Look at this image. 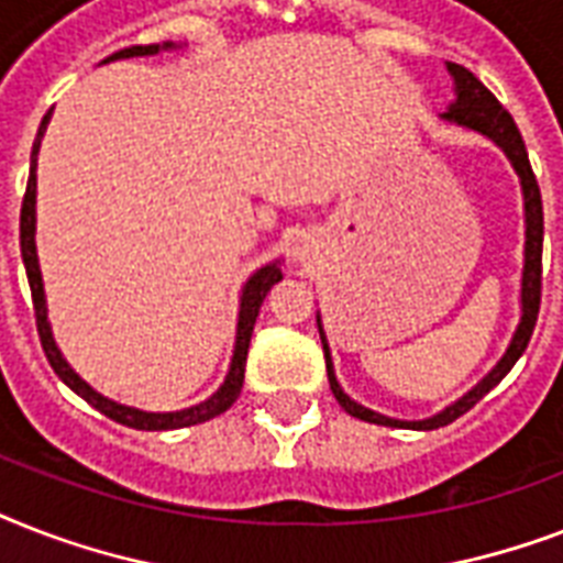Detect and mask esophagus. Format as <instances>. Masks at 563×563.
Masks as SVG:
<instances>
[{"label": "esophagus", "mask_w": 563, "mask_h": 563, "mask_svg": "<svg viewBox=\"0 0 563 563\" xmlns=\"http://www.w3.org/2000/svg\"><path fill=\"white\" fill-rule=\"evenodd\" d=\"M295 256H298V260H307V256H309V236L298 239V245H295Z\"/></svg>", "instance_id": "esophagus-1"}]
</instances>
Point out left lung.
<instances>
[{
	"label": "left lung",
	"mask_w": 563,
	"mask_h": 563,
	"mask_svg": "<svg viewBox=\"0 0 563 563\" xmlns=\"http://www.w3.org/2000/svg\"><path fill=\"white\" fill-rule=\"evenodd\" d=\"M446 73L453 75L455 99L450 101V108L441 113L444 122L459 128H467V131H476V134L488 136L490 143L503 148V154L508 157V163L515 166L517 178H520V189H523V216H526V247H523V280H520V321H517V330L508 342L506 353L499 356V362L488 374L482 376L479 383L473 385L471 391L462 394L459 400L444 406V409L432 415V418L423 420H397L388 418V415H379V411L362 406L344 391L339 379H335L333 356H330V344H327L324 324H321V312H318V333H321V344H324V360H327V376H330V388H333L335 400L347 415L360 420H368V423H379V427H400V429H438L453 423L455 418H462L464 411L473 409L476 402L503 383V376L515 368V362L523 356V351L529 347V339H532L534 321H538V309H541V256H543V203H541V189H538V180H534V172L529 166V154H526V143L520 131H517L515 119L508 113L494 92L485 87V84L459 64H450L446 60Z\"/></svg>",
	"instance_id": "8db88e82"
}]
</instances>
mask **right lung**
Listing matches in <instances>:
<instances>
[{
  "label": "right lung",
  "instance_id": "1",
  "mask_svg": "<svg viewBox=\"0 0 563 563\" xmlns=\"http://www.w3.org/2000/svg\"><path fill=\"white\" fill-rule=\"evenodd\" d=\"M172 48H180L178 43H152V46H131L119 48L110 57H104L101 64H110V60H122V57H145V55H161V52H172ZM48 119H52V110H48L43 122L37 128V140L31 145V169H29V187H25V198H22V212H20V251L22 263H25V274H29L31 286V300H34V316H37V333L40 344L46 351L48 365L55 368V374L64 379L69 388H73L78 397L90 402L92 409H99L101 415H108L110 420L117 423H125L131 429H145V432H163V429H180V427H195V423H203V420L216 418L221 411H228L233 402H236L239 391H242V383H245V360H247V344H251V333H254L256 316H260V307H263L265 295L272 289L274 283L283 280L280 260H272V263L260 265L251 277L242 286V295H239V321H236V342H233V356H230V368L224 383L216 388V391L207 397V400L195 402L189 409L178 411H143L134 409V406H122V402L110 400L104 394H99L87 379L75 374L73 365L64 360V353L57 347L55 335H52V324H48V309H46V291H43V274H40V260H37V242H34V233H37V154H40V140L46 134Z\"/></svg>",
  "mask_w": 563,
  "mask_h": 563
}]
</instances>
